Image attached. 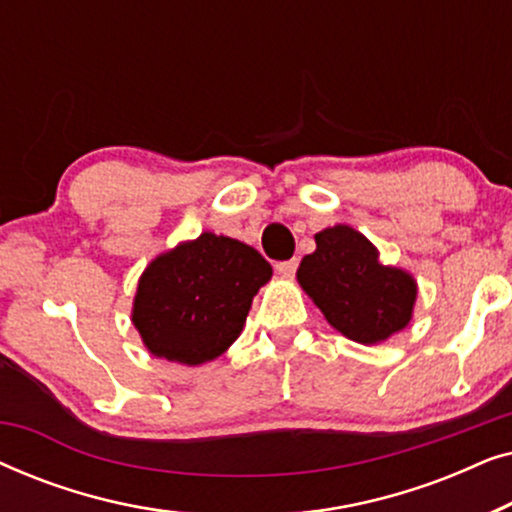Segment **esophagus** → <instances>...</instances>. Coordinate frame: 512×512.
Masks as SVG:
<instances>
[{
	"mask_svg": "<svg viewBox=\"0 0 512 512\" xmlns=\"http://www.w3.org/2000/svg\"><path fill=\"white\" fill-rule=\"evenodd\" d=\"M296 268H298L296 258H291V261H282V263L275 265V270H277L282 277H293V272H296Z\"/></svg>",
	"mask_w": 512,
	"mask_h": 512,
	"instance_id": "obj_1",
	"label": "esophagus"
}]
</instances>
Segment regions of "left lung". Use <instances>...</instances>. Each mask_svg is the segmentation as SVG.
I'll return each mask as SVG.
<instances>
[{
	"instance_id": "left-lung-1",
	"label": "left lung",
	"mask_w": 512,
	"mask_h": 512,
	"mask_svg": "<svg viewBox=\"0 0 512 512\" xmlns=\"http://www.w3.org/2000/svg\"><path fill=\"white\" fill-rule=\"evenodd\" d=\"M314 242L296 279L335 331L380 345L408 328L417 300V279L408 270L380 263L375 244L347 223L324 228Z\"/></svg>"
}]
</instances>
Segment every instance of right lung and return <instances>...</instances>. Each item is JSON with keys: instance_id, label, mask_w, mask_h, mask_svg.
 <instances>
[{"instance_id": "add662e5", "label": "right lung", "mask_w": 512, "mask_h": 512, "mask_svg": "<svg viewBox=\"0 0 512 512\" xmlns=\"http://www.w3.org/2000/svg\"><path fill=\"white\" fill-rule=\"evenodd\" d=\"M272 265L254 247L205 230L146 265L132 300V324L149 354L202 366L240 338L251 300Z\"/></svg>"}]
</instances>
